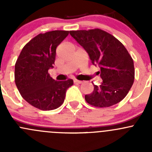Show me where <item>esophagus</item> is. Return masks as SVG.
<instances>
[{"label":"esophagus","instance_id":"esophagus-1","mask_svg":"<svg viewBox=\"0 0 152 152\" xmlns=\"http://www.w3.org/2000/svg\"><path fill=\"white\" fill-rule=\"evenodd\" d=\"M73 82H74L75 84H82V81L77 80V79H74V80H73Z\"/></svg>","mask_w":152,"mask_h":152}]
</instances>
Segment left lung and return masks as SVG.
Instances as JSON below:
<instances>
[{
    "instance_id": "1",
    "label": "left lung",
    "mask_w": 152,
    "mask_h": 152,
    "mask_svg": "<svg viewBox=\"0 0 152 152\" xmlns=\"http://www.w3.org/2000/svg\"><path fill=\"white\" fill-rule=\"evenodd\" d=\"M70 34L88 53L93 65L100 67L103 82L93 85L86 102L96 107H108L122 101L134 79L132 58L118 39L101 29L70 31Z\"/></svg>"
}]
</instances>
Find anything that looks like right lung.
<instances>
[{"label":"right lung","mask_w":152,"mask_h":152,"mask_svg":"<svg viewBox=\"0 0 152 152\" xmlns=\"http://www.w3.org/2000/svg\"><path fill=\"white\" fill-rule=\"evenodd\" d=\"M68 31L39 34L23 47L15 67V80L22 97L41 110H52L63 104L72 79L58 82L48 73L53 68L56 47L68 35Z\"/></svg>","instance_id":"1"}]
</instances>
